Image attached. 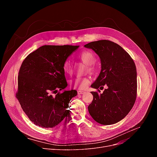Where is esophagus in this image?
Masks as SVG:
<instances>
[{"instance_id": "1", "label": "esophagus", "mask_w": 157, "mask_h": 157, "mask_svg": "<svg viewBox=\"0 0 157 157\" xmlns=\"http://www.w3.org/2000/svg\"><path fill=\"white\" fill-rule=\"evenodd\" d=\"M77 92H78V94H83L85 93L84 91H80V90H78Z\"/></svg>"}]
</instances>
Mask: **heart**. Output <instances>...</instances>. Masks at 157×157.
I'll use <instances>...</instances> for the list:
<instances>
[{
  "mask_svg": "<svg viewBox=\"0 0 157 157\" xmlns=\"http://www.w3.org/2000/svg\"><path fill=\"white\" fill-rule=\"evenodd\" d=\"M79 58L84 63L88 65V68L90 70H92V65L96 62V56L92 52L83 51L79 54ZM62 69L64 73L70 75L72 73V66H71V61L68 59L65 60L62 65ZM90 82V80L86 77H77L70 80L69 84L71 87L77 89H84L86 88Z\"/></svg>",
  "mask_w": 157,
  "mask_h": 157,
  "instance_id": "obj_1",
  "label": "heart"
}]
</instances>
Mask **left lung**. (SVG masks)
Returning <instances> with one entry per match:
<instances>
[{"label":"left lung","instance_id":"1","mask_svg":"<svg viewBox=\"0 0 157 157\" xmlns=\"http://www.w3.org/2000/svg\"><path fill=\"white\" fill-rule=\"evenodd\" d=\"M84 47L92 49L101 61L100 73L91 87L101 90L103 86H106L101 94L91 92L93 100L88 107L90 115L101 124H115L128 115L135 103L136 65L130 56L112 41H94Z\"/></svg>","mask_w":157,"mask_h":157}]
</instances>
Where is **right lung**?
Segmentation results:
<instances>
[{
    "instance_id": "right-lung-1",
    "label": "right lung",
    "mask_w": 157,
    "mask_h": 157,
    "mask_svg": "<svg viewBox=\"0 0 157 157\" xmlns=\"http://www.w3.org/2000/svg\"><path fill=\"white\" fill-rule=\"evenodd\" d=\"M78 47L44 45L23 60L19 71L16 98L35 125L54 128L69 114V103L77 92L64 90L67 83L62 65ZM58 89H63L64 92L53 95Z\"/></svg>"
}]
</instances>
